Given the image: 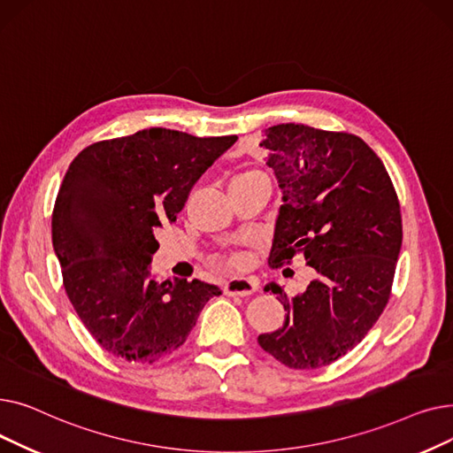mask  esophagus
I'll return each instance as SVG.
<instances>
[{"label":"esophagus","instance_id":"1","mask_svg":"<svg viewBox=\"0 0 453 453\" xmlns=\"http://www.w3.org/2000/svg\"><path fill=\"white\" fill-rule=\"evenodd\" d=\"M258 288L255 277H233L226 282L224 292L229 296H251Z\"/></svg>","mask_w":453,"mask_h":453}]
</instances>
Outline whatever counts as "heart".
I'll return each instance as SVG.
<instances>
[{"instance_id": "b5f03b06", "label": "heart", "mask_w": 453, "mask_h": 453, "mask_svg": "<svg viewBox=\"0 0 453 453\" xmlns=\"http://www.w3.org/2000/svg\"><path fill=\"white\" fill-rule=\"evenodd\" d=\"M246 174H251V173H246ZM246 263H248V255L246 253L239 251V253H233V255L227 257V265L233 266V268H242V266H246Z\"/></svg>"}]
</instances>
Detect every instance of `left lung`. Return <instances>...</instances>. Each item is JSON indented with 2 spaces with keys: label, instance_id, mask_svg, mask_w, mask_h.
Returning <instances> with one entry per match:
<instances>
[{
  "label": "left lung",
  "instance_id": "obj_1",
  "mask_svg": "<svg viewBox=\"0 0 453 453\" xmlns=\"http://www.w3.org/2000/svg\"><path fill=\"white\" fill-rule=\"evenodd\" d=\"M260 147L282 195L268 263L279 268L301 251L316 277L296 297L266 284L287 316L258 345L290 369H318L384 312L402 246L398 198L384 163L352 134L282 123Z\"/></svg>",
  "mask_w": 453,
  "mask_h": 453
}]
</instances>
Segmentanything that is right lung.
Wrapping results in <instances>:
<instances>
[{"label": "right lung", "mask_w": 453, "mask_h": 453, "mask_svg": "<svg viewBox=\"0 0 453 453\" xmlns=\"http://www.w3.org/2000/svg\"><path fill=\"white\" fill-rule=\"evenodd\" d=\"M236 139L147 128L95 142L71 161L53 209V248L71 304L117 358H166L222 294L198 279L157 280L150 263L154 233L176 222L190 188Z\"/></svg>", "instance_id": "right-lung-1"}]
</instances>
